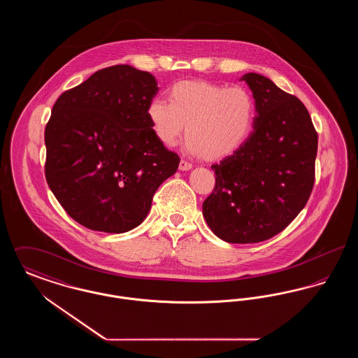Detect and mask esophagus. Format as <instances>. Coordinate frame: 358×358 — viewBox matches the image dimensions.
Masks as SVG:
<instances>
[{
  "instance_id": "1",
  "label": "esophagus",
  "mask_w": 358,
  "mask_h": 358,
  "mask_svg": "<svg viewBox=\"0 0 358 358\" xmlns=\"http://www.w3.org/2000/svg\"><path fill=\"white\" fill-rule=\"evenodd\" d=\"M192 169V164L187 162V159H181L180 161V171H189Z\"/></svg>"
}]
</instances>
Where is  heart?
<instances>
[{
    "mask_svg": "<svg viewBox=\"0 0 358 358\" xmlns=\"http://www.w3.org/2000/svg\"><path fill=\"white\" fill-rule=\"evenodd\" d=\"M154 136L171 148L187 124L190 153L219 159L238 152L254 130L256 104L241 87L184 80L171 85L169 102L153 99L148 106Z\"/></svg>",
    "mask_w": 358,
    "mask_h": 358,
    "instance_id": "obj_1",
    "label": "heart"
}]
</instances>
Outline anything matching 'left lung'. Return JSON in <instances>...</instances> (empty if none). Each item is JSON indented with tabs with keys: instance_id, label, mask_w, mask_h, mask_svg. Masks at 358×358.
Here are the masks:
<instances>
[{
	"instance_id": "1",
	"label": "left lung",
	"mask_w": 358,
	"mask_h": 358,
	"mask_svg": "<svg viewBox=\"0 0 358 358\" xmlns=\"http://www.w3.org/2000/svg\"><path fill=\"white\" fill-rule=\"evenodd\" d=\"M255 98L254 131L212 165L216 184L203 213L217 238L259 243L282 232L305 208L315 180L318 134L305 104L268 78L245 73Z\"/></svg>"
}]
</instances>
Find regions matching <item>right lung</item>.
<instances>
[{"instance_id":"add662e5","label":"right lung","mask_w":358,"mask_h":358,"mask_svg":"<svg viewBox=\"0 0 358 358\" xmlns=\"http://www.w3.org/2000/svg\"><path fill=\"white\" fill-rule=\"evenodd\" d=\"M157 91L152 73L120 64L96 71L53 104L44 133L45 178L85 228H136L155 190L177 171L178 154L157 139L148 118Z\"/></svg>"}]
</instances>
